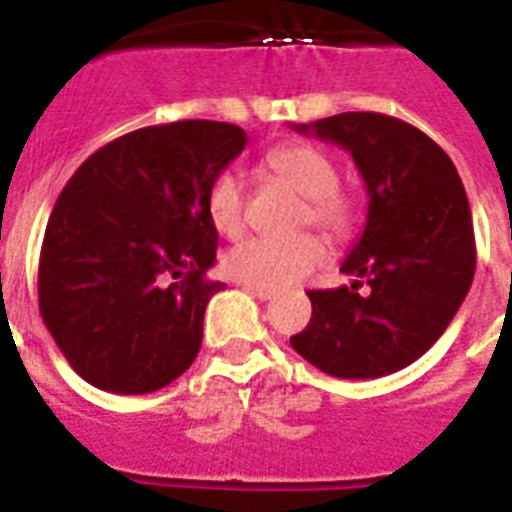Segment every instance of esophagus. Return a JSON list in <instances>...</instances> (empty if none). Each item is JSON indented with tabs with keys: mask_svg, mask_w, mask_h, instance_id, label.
<instances>
[{
	"mask_svg": "<svg viewBox=\"0 0 512 512\" xmlns=\"http://www.w3.org/2000/svg\"><path fill=\"white\" fill-rule=\"evenodd\" d=\"M244 289H247L249 295H255L257 300H273V297H276V292H273V289H263V287H249V284H244Z\"/></svg>",
	"mask_w": 512,
	"mask_h": 512,
	"instance_id": "34e87169",
	"label": "esophagus"
}]
</instances>
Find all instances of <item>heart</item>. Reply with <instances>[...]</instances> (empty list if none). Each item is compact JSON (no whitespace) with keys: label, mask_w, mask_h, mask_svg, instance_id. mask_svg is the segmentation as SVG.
<instances>
[{"label":"heart","mask_w":512,"mask_h":512,"mask_svg":"<svg viewBox=\"0 0 512 512\" xmlns=\"http://www.w3.org/2000/svg\"><path fill=\"white\" fill-rule=\"evenodd\" d=\"M265 177L287 185L300 199L295 225H316L342 241L356 231L358 207L353 196L342 191L337 180V164L321 148L308 143H284L271 148L260 162ZM207 217L212 228L223 236H239L244 228V185L239 175L220 172L207 191ZM327 247L311 231L295 233L287 239H247L228 249L223 265L228 276L249 287L287 289L305 279L324 263Z\"/></svg>","instance_id":"1"}]
</instances>
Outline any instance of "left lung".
Listing matches in <instances>:
<instances>
[{
	"label": "left lung",
	"instance_id": "obj_1",
	"mask_svg": "<svg viewBox=\"0 0 512 512\" xmlns=\"http://www.w3.org/2000/svg\"><path fill=\"white\" fill-rule=\"evenodd\" d=\"M295 130L350 151L369 212L342 263L356 281L308 292L311 321L289 342L332 377L398 372L444 335L473 284L476 236L465 185L444 148L396 116L348 111Z\"/></svg>",
	"mask_w": 512,
	"mask_h": 512
}]
</instances>
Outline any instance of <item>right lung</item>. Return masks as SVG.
I'll return each mask as SVG.
<instances>
[{"instance_id":"add662e5","label":"right lung","mask_w":512,"mask_h":512,"mask_svg":"<svg viewBox=\"0 0 512 512\" xmlns=\"http://www.w3.org/2000/svg\"><path fill=\"white\" fill-rule=\"evenodd\" d=\"M247 146L228 122L127 132L74 172L39 255V313L79 377L108 393H154L201 348L217 231L212 180Z\"/></svg>"}]
</instances>
